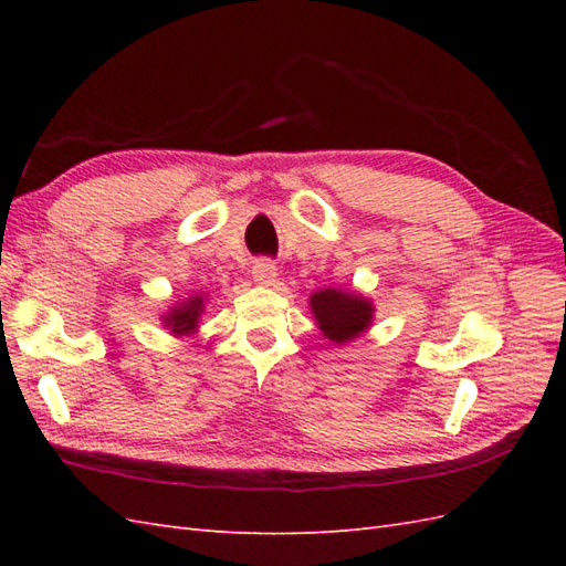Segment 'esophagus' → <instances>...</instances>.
Wrapping results in <instances>:
<instances>
[{"label":"esophagus","mask_w":566,"mask_h":566,"mask_svg":"<svg viewBox=\"0 0 566 566\" xmlns=\"http://www.w3.org/2000/svg\"><path fill=\"white\" fill-rule=\"evenodd\" d=\"M252 280L260 286H272L276 282V264L270 260H258L252 264Z\"/></svg>","instance_id":"obj_1"}]
</instances>
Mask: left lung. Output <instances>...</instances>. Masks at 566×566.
<instances>
[{
	"mask_svg": "<svg viewBox=\"0 0 566 566\" xmlns=\"http://www.w3.org/2000/svg\"><path fill=\"white\" fill-rule=\"evenodd\" d=\"M311 314L316 318V326L323 333V338L345 345L359 335H365L375 321V304L371 298L359 292L347 290H318L308 296Z\"/></svg>",
	"mask_w": 566,
	"mask_h": 566,
	"instance_id": "obj_1",
	"label": "left lung"
}]
</instances>
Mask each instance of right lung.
<instances>
[{
  "mask_svg": "<svg viewBox=\"0 0 566 566\" xmlns=\"http://www.w3.org/2000/svg\"><path fill=\"white\" fill-rule=\"evenodd\" d=\"M207 302L209 296L203 292L179 298L177 304H172L160 316V323L165 331H170V335H175V338H191V335L199 333V321L203 308H207Z\"/></svg>",
  "mask_w": 566,
  "mask_h": 566,
  "instance_id": "obj_1",
  "label": "right lung"
}]
</instances>
